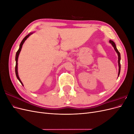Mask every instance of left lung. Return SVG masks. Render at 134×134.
<instances>
[{"label": "left lung", "mask_w": 134, "mask_h": 134, "mask_svg": "<svg viewBox=\"0 0 134 134\" xmlns=\"http://www.w3.org/2000/svg\"><path fill=\"white\" fill-rule=\"evenodd\" d=\"M109 42H110L112 45L113 46V47H114V49L115 50V51H116V52L118 54V63H119V74L118 75L119 76L120 75V69H121V64H120V60H121V56H120V53L119 52V51H118V50L117 49L116 46V44L115 43V42H113V41H111V40H109Z\"/></svg>", "instance_id": "left-lung-1"}]
</instances>
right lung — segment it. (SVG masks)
I'll use <instances>...</instances> for the list:
<instances>
[{"label":"right lung","instance_id":"1","mask_svg":"<svg viewBox=\"0 0 134 134\" xmlns=\"http://www.w3.org/2000/svg\"><path fill=\"white\" fill-rule=\"evenodd\" d=\"M32 34H28V35H27L26 37L24 38L23 39V40L22 41V42H21V44H20V46H19V49H18V50L17 51V53H16V55H15V61H16V64H15V74H16V76H17V79L19 80V81L20 82H21V83L22 84V86H23V83H22V82H21V80H20V79H19V76H18V56H19V53H20V52H21V48H22V45H23V43L25 42V41H26V39L29 37V36L31 35Z\"/></svg>","mask_w":134,"mask_h":134}]
</instances>
